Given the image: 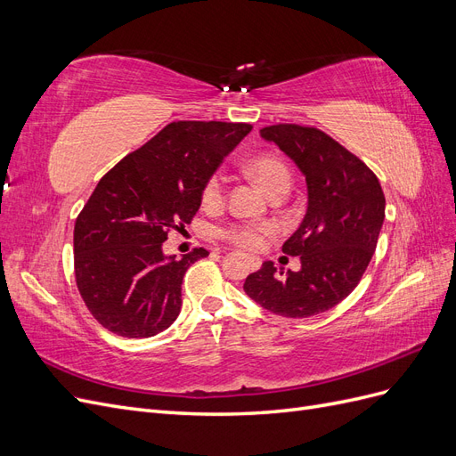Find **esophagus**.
Wrapping results in <instances>:
<instances>
[{"label": "esophagus", "mask_w": 456, "mask_h": 456, "mask_svg": "<svg viewBox=\"0 0 456 456\" xmlns=\"http://www.w3.org/2000/svg\"><path fill=\"white\" fill-rule=\"evenodd\" d=\"M258 265H260V262H258V258L251 256V266H253V268H258Z\"/></svg>", "instance_id": "obj_1"}]
</instances>
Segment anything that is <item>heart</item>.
I'll return each mask as SVG.
<instances>
[{"instance_id": "obj_1", "label": "heart", "mask_w": 456, "mask_h": 456, "mask_svg": "<svg viewBox=\"0 0 456 456\" xmlns=\"http://www.w3.org/2000/svg\"><path fill=\"white\" fill-rule=\"evenodd\" d=\"M245 169L268 194H273L280 188H291V171L278 156H256L245 165ZM220 200H223V183L218 176H211L203 186L201 201L205 207H215ZM272 232L273 228L270 224H238L223 230V236L232 243L245 247V249H258Z\"/></svg>"}]
</instances>
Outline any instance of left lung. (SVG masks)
Listing matches in <instances>:
<instances>
[{
	"label": "left lung",
	"instance_id": "left-lung-1",
	"mask_svg": "<svg viewBox=\"0 0 456 456\" xmlns=\"http://www.w3.org/2000/svg\"><path fill=\"white\" fill-rule=\"evenodd\" d=\"M306 178V213L283 253L300 256V270L283 273L272 260L247 275L245 293L283 317L327 312L360 283L384 223L379 178L352 151L320 129L280 123L260 129Z\"/></svg>",
	"mask_w": 456,
	"mask_h": 456
}]
</instances>
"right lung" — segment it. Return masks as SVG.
<instances>
[{"label":"right lung","mask_w":456,"mask_h":456,"mask_svg":"<svg viewBox=\"0 0 456 456\" xmlns=\"http://www.w3.org/2000/svg\"><path fill=\"white\" fill-rule=\"evenodd\" d=\"M251 129L175 121L101 178L76 220L74 266L79 295L104 329L148 338L176 320L184 273L207 251L175 258L163 241L191 223L203 186Z\"/></svg>","instance_id":"add662e5"}]
</instances>
